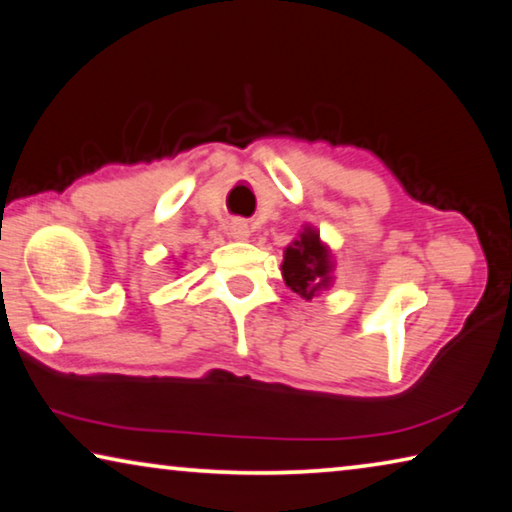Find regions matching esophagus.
Returning a JSON list of instances; mask_svg holds the SVG:
<instances>
[{
  "instance_id": "1",
  "label": "esophagus",
  "mask_w": 512,
  "mask_h": 512,
  "mask_svg": "<svg viewBox=\"0 0 512 512\" xmlns=\"http://www.w3.org/2000/svg\"><path fill=\"white\" fill-rule=\"evenodd\" d=\"M230 235L235 237V239H246V237H248V225L241 223V221L232 223V225H230Z\"/></svg>"
}]
</instances>
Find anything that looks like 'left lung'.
<instances>
[{"instance_id": "left-lung-1", "label": "left lung", "mask_w": 512, "mask_h": 512, "mask_svg": "<svg viewBox=\"0 0 512 512\" xmlns=\"http://www.w3.org/2000/svg\"><path fill=\"white\" fill-rule=\"evenodd\" d=\"M332 262L327 248L320 244L316 230H305L300 239L284 250L282 275L287 287L296 291L300 298L311 300L320 289H327L332 282Z\"/></svg>"}]
</instances>
